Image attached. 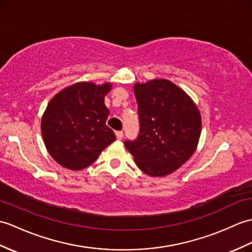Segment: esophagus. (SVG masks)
Instances as JSON below:
<instances>
[{"label": "esophagus", "instance_id": "1", "mask_svg": "<svg viewBox=\"0 0 252 252\" xmlns=\"http://www.w3.org/2000/svg\"><path fill=\"white\" fill-rule=\"evenodd\" d=\"M116 137H117V139H122V137H124V132L122 131H117L116 132Z\"/></svg>", "mask_w": 252, "mask_h": 252}]
</instances>
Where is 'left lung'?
<instances>
[{
  "mask_svg": "<svg viewBox=\"0 0 252 252\" xmlns=\"http://www.w3.org/2000/svg\"><path fill=\"white\" fill-rule=\"evenodd\" d=\"M140 128L135 140H126L140 171L153 177L174 173L194 154L202 117L187 93L164 78L133 87Z\"/></svg>",
  "mask_w": 252,
  "mask_h": 252,
  "instance_id": "1",
  "label": "left lung"
}]
</instances>
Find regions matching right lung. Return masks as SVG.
<instances>
[{"mask_svg": "<svg viewBox=\"0 0 252 252\" xmlns=\"http://www.w3.org/2000/svg\"><path fill=\"white\" fill-rule=\"evenodd\" d=\"M110 90V83L80 81L58 92L47 105L40 124L43 140L63 167L86 168L115 142L114 131L106 126L109 110L104 102Z\"/></svg>", "mask_w": 252, "mask_h": 252, "instance_id": "1", "label": "right lung"}]
</instances>
